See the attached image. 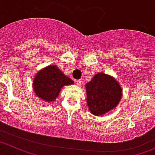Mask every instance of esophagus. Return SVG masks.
Here are the masks:
<instances>
[{
  "mask_svg": "<svg viewBox=\"0 0 155 155\" xmlns=\"http://www.w3.org/2000/svg\"><path fill=\"white\" fill-rule=\"evenodd\" d=\"M81 82H82V80H81V79H79V80H77V81H76V84H77V85L80 86L81 84Z\"/></svg>",
  "mask_w": 155,
  "mask_h": 155,
  "instance_id": "esophagus-1",
  "label": "esophagus"
}]
</instances>
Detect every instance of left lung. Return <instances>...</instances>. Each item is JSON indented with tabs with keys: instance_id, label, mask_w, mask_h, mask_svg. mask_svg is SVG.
I'll return each instance as SVG.
<instances>
[{
	"instance_id": "8db88e82",
	"label": "left lung",
	"mask_w": 155,
	"mask_h": 155,
	"mask_svg": "<svg viewBox=\"0 0 155 155\" xmlns=\"http://www.w3.org/2000/svg\"><path fill=\"white\" fill-rule=\"evenodd\" d=\"M87 102L90 111L102 116L115 108L120 102L122 89L113 78L98 73L86 84Z\"/></svg>"
}]
</instances>
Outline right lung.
I'll return each instance as SVG.
<instances>
[{
  "mask_svg": "<svg viewBox=\"0 0 155 155\" xmlns=\"http://www.w3.org/2000/svg\"><path fill=\"white\" fill-rule=\"evenodd\" d=\"M73 84V81L65 76L57 66H49L37 74L33 81V87L38 97L46 102H52L58 96L64 85Z\"/></svg>",
  "mask_w": 155,
  "mask_h": 155,
  "instance_id": "add662e5",
  "label": "right lung"
}]
</instances>
